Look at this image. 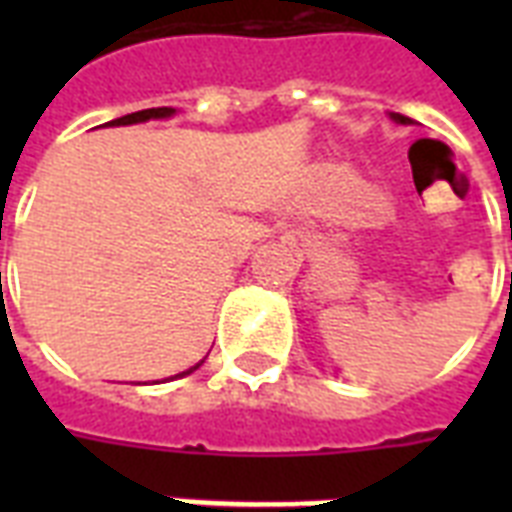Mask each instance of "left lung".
<instances>
[{
	"label": "left lung",
	"mask_w": 512,
	"mask_h": 512,
	"mask_svg": "<svg viewBox=\"0 0 512 512\" xmlns=\"http://www.w3.org/2000/svg\"><path fill=\"white\" fill-rule=\"evenodd\" d=\"M390 119H393V122H398V124H414L412 119H409V116H404V114H390Z\"/></svg>",
	"instance_id": "8db88e82"
}]
</instances>
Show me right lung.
I'll list each match as a JSON object with an SVG mask.
<instances>
[{"instance_id": "obj_1", "label": "right lung", "mask_w": 512, "mask_h": 512, "mask_svg": "<svg viewBox=\"0 0 512 512\" xmlns=\"http://www.w3.org/2000/svg\"><path fill=\"white\" fill-rule=\"evenodd\" d=\"M175 114V108H146V111H135V114H127V116H119V119H114V122H108L111 127H122V124H140V122H148V119H167V116ZM204 364V361H199L196 366H191V369H185V372L175 374V377H185V374L196 372L199 366Z\"/></svg>"}]
</instances>
